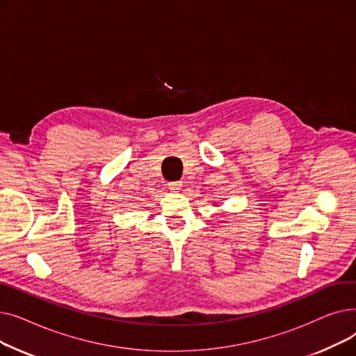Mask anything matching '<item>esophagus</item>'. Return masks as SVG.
I'll list each match as a JSON object with an SVG mask.
<instances>
[{"label":"esophagus","instance_id":"obj_1","mask_svg":"<svg viewBox=\"0 0 356 356\" xmlns=\"http://www.w3.org/2000/svg\"><path fill=\"white\" fill-rule=\"evenodd\" d=\"M167 186H168V189H170L172 192H177V191H180V189H181L183 183H181L180 180H176V181H168V183H167Z\"/></svg>","mask_w":356,"mask_h":356}]
</instances>
